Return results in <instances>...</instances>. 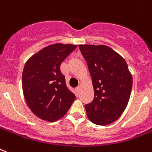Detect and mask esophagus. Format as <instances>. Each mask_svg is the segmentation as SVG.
<instances>
[{
    "label": "esophagus",
    "mask_w": 152,
    "mask_h": 152,
    "mask_svg": "<svg viewBox=\"0 0 152 152\" xmlns=\"http://www.w3.org/2000/svg\"><path fill=\"white\" fill-rule=\"evenodd\" d=\"M76 94H80V86H78V87L76 88Z\"/></svg>",
    "instance_id": "1"
}]
</instances>
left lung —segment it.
Here are the masks:
<instances>
[{
  "instance_id": "left-lung-1",
  "label": "left lung",
  "mask_w": 152,
  "mask_h": 152,
  "mask_svg": "<svg viewBox=\"0 0 152 152\" xmlns=\"http://www.w3.org/2000/svg\"><path fill=\"white\" fill-rule=\"evenodd\" d=\"M94 87V100L85 106L90 121L105 126L116 121L127 107L133 79L127 62L104 45H80Z\"/></svg>"
}]
</instances>
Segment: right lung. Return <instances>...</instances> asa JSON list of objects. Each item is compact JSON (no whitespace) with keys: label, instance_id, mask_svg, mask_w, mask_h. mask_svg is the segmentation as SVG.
Segmentation results:
<instances>
[{"label":"right lung","instance_id":"add662e5","mask_svg":"<svg viewBox=\"0 0 152 152\" xmlns=\"http://www.w3.org/2000/svg\"><path fill=\"white\" fill-rule=\"evenodd\" d=\"M77 45L56 43L28 59L22 72V90L32 113L46 121H56L67 113L76 96L69 90L60 65Z\"/></svg>","mask_w":152,"mask_h":152}]
</instances>
